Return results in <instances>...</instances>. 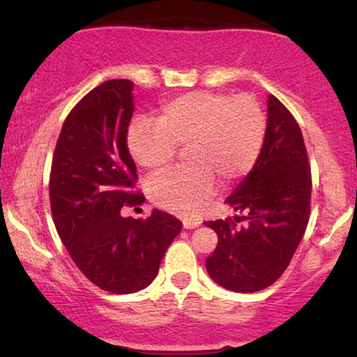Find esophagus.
<instances>
[{"instance_id":"34e87169","label":"esophagus","mask_w":357,"mask_h":357,"mask_svg":"<svg viewBox=\"0 0 357 357\" xmlns=\"http://www.w3.org/2000/svg\"><path fill=\"white\" fill-rule=\"evenodd\" d=\"M199 227V221L196 220H183V228L184 230H192V228Z\"/></svg>"}]
</instances>
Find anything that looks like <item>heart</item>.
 <instances>
[{
	"label": "heart",
	"mask_w": 357,
	"mask_h": 357,
	"mask_svg": "<svg viewBox=\"0 0 357 357\" xmlns=\"http://www.w3.org/2000/svg\"><path fill=\"white\" fill-rule=\"evenodd\" d=\"M267 121L252 96H228L195 90L166 102L158 124L134 121L127 130V149L134 161L155 173L186 146L190 166L155 176L147 184L151 202L162 210L190 216L215 191L243 179L255 166L265 141Z\"/></svg>",
	"instance_id": "obj_1"
}]
</instances>
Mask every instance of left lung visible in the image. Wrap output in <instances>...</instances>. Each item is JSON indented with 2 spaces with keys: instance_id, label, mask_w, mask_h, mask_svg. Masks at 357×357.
Masks as SVG:
<instances>
[{
  "instance_id": "1",
  "label": "left lung",
  "mask_w": 357,
  "mask_h": 357,
  "mask_svg": "<svg viewBox=\"0 0 357 357\" xmlns=\"http://www.w3.org/2000/svg\"><path fill=\"white\" fill-rule=\"evenodd\" d=\"M267 114L255 166L225 199L236 215L206 223L218 235L206 270L233 292L272 285L289 267L309 223L312 179L301 127L273 96L267 99Z\"/></svg>"
}]
</instances>
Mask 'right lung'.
<instances>
[{
    "label": "right lung",
    "instance_id": "obj_1",
    "mask_svg": "<svg viewBox=\"0 0 357 357\" xmlns=\"http://www.w3.org/2000/svg\"><path fill=\"white\" fill-rule=\"evenodd\" d=\"M134 84L107 80L65 119L50 173L55 228L68 255L105 292L134 294L159 272L181 221L153 210L147 220L124 218L122 206L144 203L132 192L137 174L127 149Z\"/></svg>",
    "mask_w": 357,
    "mask_h": 357
}]
</instances>
